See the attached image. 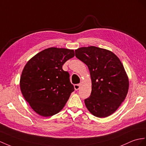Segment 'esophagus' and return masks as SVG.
I'll return each instance as SVG.
<instances>
[{"label":"esophagus","instance_id":"obj_1","mask_svg":"<svg viewBox=\"0 0 146 146\" xmlns=\"http://www.w3.org/2000/svg\"><path fill=\"white\" fill-rule=\"evenodd\" d=\"M80 86H81L80 84H76V85H74V88H75L76 90H78L80 89Z\"/></svg>","mask_w":146,"mask_h":146}]
</instances>
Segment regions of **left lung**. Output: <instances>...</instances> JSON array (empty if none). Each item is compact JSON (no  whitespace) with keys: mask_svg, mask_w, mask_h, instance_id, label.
<instances>
[{"mask_svg":"<svg viewBox=\"0 0 146 146\" xmlns=\"http://www.w3.org/2000/svg\"><path fill=\"white\" fill-rule=\"evenodd\" d=\"M75 52L90 74L92 92L84 100L87 108L98 118L111 115L125 100L129 89L128 77L121 62L113 52L96 46L82 47Z\"/></svg>","mask_w":146,"mask_h":146,"instance_id":"1","label":"left lung"}]
</instances>
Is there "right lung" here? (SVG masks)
Wrapping results in <instances>:
<instances>
[{"mask_svg": "<svg viewBox=\"0 0 146 146\" xmlns=\"http://www.w3.org/2000/svg\"><path fill=\"white\" fill-rule=\"evenodd\" d=\"M74 56L73 49L52 47L38 52L25 66L20 90L38 115L48 117L57 114L74 91L69 72L62 69L64 64Z\"/></svg>", "mask_w": 146, "mask_h": 146, "instance_id": "add662e5", "label": "right lung"}]
</instances>
